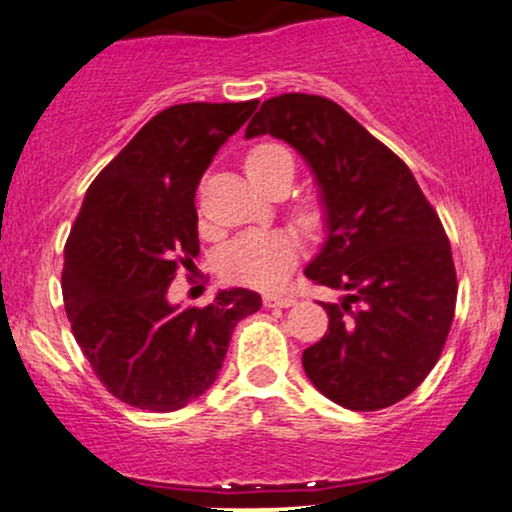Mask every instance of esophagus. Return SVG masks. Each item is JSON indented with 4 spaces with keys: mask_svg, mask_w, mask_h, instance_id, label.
I'll return each instance as SVG.
<instances>
[{
    "mask_svg": "<svg viewBox=\"0 0 512 512\" xmlns=\"http://www.w3.org/2000/svg\"><path fill=\"white\" fill-rule=\"evenodd\" d=\"M294 296H282V294H265L263 296V305L265 308H289L294 305Z\"/></svg>",
    "mask_w": 512,
    "mask_h": 512,
    "instance_id": "34e87169",
    "label": "esophagus"
}]
</instances>
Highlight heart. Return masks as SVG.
Returning a JSON list of instances; mask_svg holds the SVG:
<instances>
[{
    "label": "heart",
    "instance_id": "heart-1",
    "mask_svg": "<svg viewBox=\"0 0 512 512\" xmlns=\"http://www.w3.org/2000/svg\"><path fill=\"white\" fill-rule=\"evenodd\" d=\"M244 169L263 192L289 190L296 176V159L282 143H258L244 157ZM294 218L303 230L317 232L324 225V207L317 197L294 204ZM301 244L287 230H251L235 237L221 256V275L232 284L254 289H277L298 263Z\"/></svg>",
    "mask_w": 512,
    "mask_h": 512
}]
</instances>
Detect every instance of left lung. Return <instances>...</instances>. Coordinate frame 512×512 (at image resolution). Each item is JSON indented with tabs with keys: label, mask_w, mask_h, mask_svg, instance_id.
Returning a JSON list of instances; mask_svg holds the SVG:
<instances>
[{
	"label": "left lung",
	"mask_w": 512,
	"mask_h": 512,
	"mask_svg": "<svg viewBox=\"0 0 512 512\" xmlns=\"http://www.w3.org/2000/svg\"><path fill=\"white\" fill-rule=\"evenodd\" d=\"M261 134L313 167L329 237L305 277L345 291L322 303L329 329L303 350L305 374L345 409H386L421 386L454 322L459 284L440 216L407 164L329 98H270L247 126Z\"/></svg>",
	"instance_id": "obj_1"
}]
</instances>
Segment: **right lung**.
Segmentation results:
<instances>
[{"label":"right lung","instance_id":"add662e5","mask_svg":"<svg viewBox=\"0 0 512 512\" xmlns=\"http://www.w3.org/2000/svg\"><path fill=\"white\" fill-rule=\"evenodd\" d=\"M258 108L181 103L150 119L89 185L65 242L63 303L98 381L131 407L176 411L216 381L232 329L261 308L249 289L169 305L199 254L195 192L218 148Z\"/></svg>","mask_w":512,"mask_h":512}]
</instances>
